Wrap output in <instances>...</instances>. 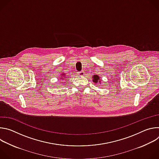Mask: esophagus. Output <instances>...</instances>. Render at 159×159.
<instances>
[{
    "instance_id": "34e87169",
    "label": "esophagus",
    "mask_w": 159,
    "mask_h": 159,
    "mask_svg": "<svg viewBox=\"0 0 159 159\" xmlns=\"http://www.w3.org/2000/svg\"><path fill=\"white\" fill-rule=\"evenodd\" d=\"M78 75L80 76H83L84 75V72L83 71H80V72H78Z\"/></svg>"
}]
</instances>
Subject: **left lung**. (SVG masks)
Masks as SVG:
<instances>
[{"mask_svg": "<svg viewBox=\"0 0 159 159\" xmlns=\"http://www.w3.org/2000/svg\"><path fill=\"white\" fill-rule=\"evenodd\" d=\"M93 81H94V82H95L96 84H97L98 82H99V83H100V81H98L99 80H100V79H99V76L98 75H94V76H93Z\"/></svg>", "mask_w": 159, "mask_h": 159, "instance_id": "obj_1", "label": "left lung"}]
</instances>
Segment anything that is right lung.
Wrapping results in <instances>:
<instances>
[{"instance_id": "add662e5", "label": "right lung", "mask_w": 159, "mask_h": 159, "mask_svg": "<svg viewBox=\"0 0 159 159\" xmlns=\"http://www.w3.org/2000/svg\"><path fill=\"white\" fill-rule=\"evenodd\" d=\"M61 79H62V78H61Z\"/></svg>"}]
</instances>
